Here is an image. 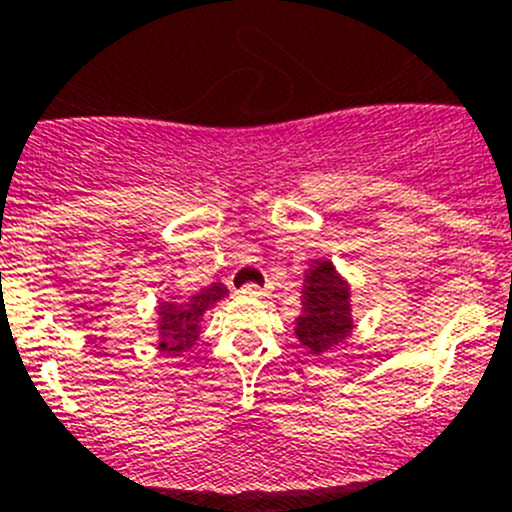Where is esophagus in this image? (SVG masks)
Instances as JSON below:
<instances>
[{
    "label": "esophagus",
    "mask_w": 512,
    "mask_h": 512,
    "mask_svg": "<svg viewBox=\"0 0 512 512\" xmlns=\"http://www.w3.org/2000/svg\"><path fill=\"white\" fill-rule=\"evenodd\" d=\"M241 295L243 297H264L266 289L259 287V284L248 282V284H243V287H241Z\"/></svg>",
    "instance_id": "obj_1"
}]
</instances>
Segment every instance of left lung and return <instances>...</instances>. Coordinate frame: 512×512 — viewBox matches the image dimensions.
Masks as SVG:
<instances>
[{"label":"left lung","instance_id":"8db88e82","mask_svg":"<svg viewBox=\"0 0 512 512\" xmlns=\"http://www.w3.org/2000/svg\"><path fill=\"white\" fill-rule=\"evenodd\" d=\"M305 302L302 315L297 318V338L310 354H323L346 341L351 333V305H348V287L330 261L312 264L305 279Z\"/></svg>","mask_w":512,"mask_h":512}]
</instances>
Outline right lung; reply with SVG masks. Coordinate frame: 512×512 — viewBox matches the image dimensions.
<instances>
[{
  "label": "right lung",
  "instance_id": "right-lung-1",
  "mask_svg": "<svg viewBox=\"0 0 512 512\" xmlns=\"http://www.w3.org/2000/svg\"><path fill=\"white\" fill-rule=\"evenodd\" d=\"M225 295H228V287L215 282L189 297L187 302H161L158 307V318H161V325H158L161 343L158 346L161 351L179 356L189 346H194V341L200 338V320L205 310L212 302L223 300Z\"/></svg>",
  "mask_w": 512,
  "mask_h": 512
}]
</instances>
